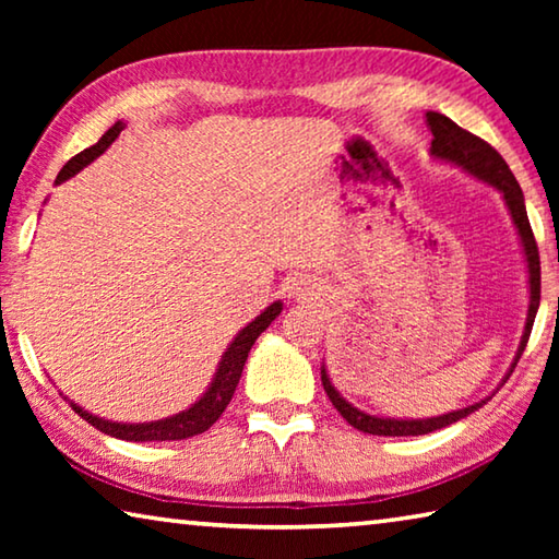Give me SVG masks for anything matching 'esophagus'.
<instances>
[{
	"mask_svg": "<svg viewBox=\"0 0 559 559\" xmlns=\"http://www.w3.org/2000/svg\"><path fill=\"white\" fill-rule=\"evenodd\" d=\"M296 293H298V290H296Z\"/></svg>",
	"mask_w": 559,
	"mask_h": 559,
	"instance_id": "34e87169",
	"label": "esophagus"
}]
</instances>
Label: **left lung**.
Wrapping results in <instances>:
<instances>
[{"label":"left lung","instance_id":"obj_1","mask_svg":"<svg viewBox=\"0 0 559 559\" xmlns=\"http://www.w3.org/2000/svg\"><path fill=\"white\" fill-rule=\"evenodd\" d=\"M427 122H429L431 135H433L431 155L437 159H447V163L459 165L466 169V173H471L473 177L484 179V182H488L490 187H496L498 192L503 194L510 216H513V222L518 226L520 241H523L527 273H530V308H527V323H525L523 340H520L515 362L510 365V372H513L520 355H523V349L527 345V337H530V330H533L537 308H540V253H537L535 236H533V229H530L523 189H520L518 179L513 177V173H510L506 159L500 157L496 150L486 143V140H480L478 135H473V132L459 128L456 122L447 116H441V112L429 110ZM510 372L506 374V380L510 377ZM320 380H323V390L328 392L330 402H333V406L340 412V416H343V419L349 424V427H355L365 433H372V437H421V433H431L437 429L449 427V424H453V421L463 419V416H468L471 412L480 409V406L490 400L488 396V400L471 404V406H466V409L431 416V419H384V416H372V414L359 412L353 404L345 402L333 386V382H330L325 367L320 370Z\"/></svg>","mask_w":559,"mask_h":559}]
</instances>
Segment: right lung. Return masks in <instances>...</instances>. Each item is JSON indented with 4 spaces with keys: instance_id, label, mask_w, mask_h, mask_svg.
I'll list each match as a JSON object with an SVG mask.
<instances>
[{
    "instance_id": "1",
    "label": "right lung",
    "mask_w": 559,
    "mask_h": 559,
    "mask_svg": "<svg viewBox=\"0 0 559 559\" xmlns=\"http://www.w3.org/2000/svg\"><path fill=\"white\" fill-rule=\"evenodd\" d=\"M126 128V122H116L106 135H103L96 145H91L79 153L75 157H71L69 163L63 165V169L56 177V185H61L63 179L73 177L79 169L86 167L88 163H93L98 155L106 153V150L112 145V140L120 135V130ZM283 310V302L276 300L273 306H269L263 313L251 320L249 325H246L239 335L234 337V343L229 345V349L222 355V362H219V370H216L214 380L210 384V390L204 392V396L197 404L189 406V409L179 412L175 416H167V419H159V421H147V424H118V421H108V419H100V416H93L86 409H81L79 404H73V412L81 416V419H86L91 427H96L98 431L108 433V437H116V439H126V441H179V439H189V437H197V433H202L212 427V424L219 419L222 412L226 409V404L231 402L236 384H239V377L243 372V365H246V357H249V349L257 343V337L266 330L273 320L278 318V313Z\"/></svg>"
}]
</instances>
